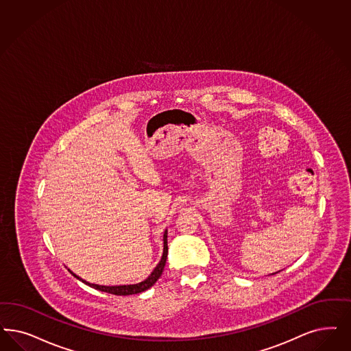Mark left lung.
Segmentation results:
<instances>
[{
  "instance_id": "left-lung-1",
  "label": "left lung",
  "mask_w": 351,
  "mask_h": 351,
  "mask_svg": "<svg viewBox=\"0 0 351 351\" xmlns=\"http://www.w3.org/2000/svg\"><path fill=\"white\" fill-rule=\"evenodd\" d=\"M278 272H280V271H278ZM278 272H275V274H278ZM275 274H271V275H275Z\"/></svg>"
}]
</instances>
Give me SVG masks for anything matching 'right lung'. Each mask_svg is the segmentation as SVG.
<instances>
[{
    "instance_id": "add662e5",
    "label": "right lung",
    "mask_w": 351,
    "mask_h": 351,
    "mask_svg": "<svg viewBox=\"0 0 351 351\" xmlns=\"http://www.w3.org/2000/svg\"><path fill=\"white\" fill-rule=\"evenodd\" d=\"M167 254H169V246H167V230H165L163 233V254L162 258L159 261L157 267L153 269V272L147 276V278L141 281V282H137V284H130V285H112V287H108V285H98V284H90L88 281H85L82 278H79L77 275H75L71 269H69L73 276L76 278H79L80 281H83L86 285H89L90 288H95L97 290H101V291H106L110 294H115V295H131V294H137V293H143L145 290L152 288L156 282H157L158 278H160L162 272H163V268L166 265V259H167Z\"/></svg>"
}]
</instances>
